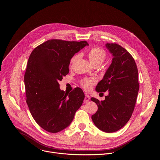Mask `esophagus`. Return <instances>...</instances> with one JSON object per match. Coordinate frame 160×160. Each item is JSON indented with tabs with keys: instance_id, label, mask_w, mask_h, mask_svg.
I'll list each match as a JSON object with an SVG mask.
<instances>
[{
	"instance_id": "1",
	"label": "esophagus",
	"mask_w": 160,
	"mask_h": 160,
	"mask_svg": "<svg viewBox=\"0 0 160 160\" xmlns=\"http://www.w3.org/2000/svg\"><path fill=\"white\" fill-rule=\"evenodd\" d=\"M89 101H90V97H89V95L88 94L86 93L85 94V97H84V103H87Z\"/></svg>"
}]
</instances>
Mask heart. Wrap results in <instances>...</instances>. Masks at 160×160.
<instances>
[{
	"mask_svg": "<svg viewBox=\"0 0 160 160\" xmlns=\"http://www.w3.org/2000/svg\"><path fill=\"white\" fill-rule=\"evenodd\" d=\"M88 57L92 65L101 64L106 57V54L103 49L99 47H94L91 48L88 52ZM77 58V56H73L71 59V63H73ZM95 82L93 79H84L81 81L82 87L87 90L90 89L92 84Z\"/></svg>",
	"mask_w": 160,
	"mask_h": 160,
	"instance_id": "obj_1",
	"label": "heart"
}]
</instances>
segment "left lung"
Segmentation results:
<instances>
[{
    "instance_id": "1",
    "label": "left lung",
    "mask_w": 160,
    "mask_h": 160,
    "mask_svg": "<svg viewBox=\"0 0 160 160\" xmlns=\"http://www.w3.org/2000/svg\"><path fill=\"white\" fill-rule=\"evenodd\" d=\"M105 46L112 54V62L95 90L108 91V95L101 101L91 98L98 106L92 119L98 129L113 132L127 124L134 111L139 90L138 72L134 59L124 48L117 43Z\"/></svg>"
}]
</instances>
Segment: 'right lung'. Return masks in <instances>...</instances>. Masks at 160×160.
<instances>
[{
    "mask_svg": "<svg viewBox=\"0 0 160 160\" xmlns=\"http://www.w3.org/2000/svg\"><path fill=\"white\" fill-rule=\"evenodd\" d=\"M87 45L86 41L50 40L36 47L29 58L24 75L26 102L34 120L49 132L67 128L82 104V89L67 93L58 81L68 73L72 58Z\"/></svg>",
    "mask_w": 160,
    "mask_h": 160,
    "instance_id": "1",
    "label": "right lung"
}]
</instances>
